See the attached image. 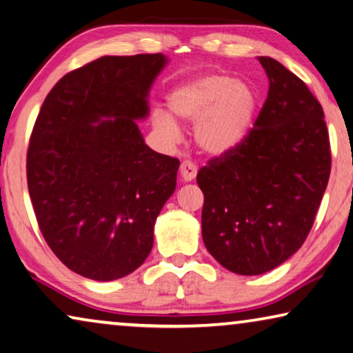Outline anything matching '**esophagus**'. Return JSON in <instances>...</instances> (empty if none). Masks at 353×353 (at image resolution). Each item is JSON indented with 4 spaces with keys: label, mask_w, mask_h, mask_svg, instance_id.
Returning <instances> with one entry per match:
<instances>
[{
    "label": "esophagus",
    "mask_w": 353,
    "mask_h": 353,
    "mask_svg": "<svg viewBox=\"0 0 353 353\" xmlns=\"http://www.w3.org/2000/svg\"><path fill=\"white\" fill-rule=\"evenodd\" d=\"M196 166L193 165L192 161H183L181 165V177L183 182H192L194 177H196Z\"/></svg>",
    "instance_id": "1"
}]
</instances>
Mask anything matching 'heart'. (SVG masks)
I'll list each match as a JSON object with an SVG mask.
<instances>
[{
  "instance_id": "1",
  "label": "heart",
  "mask_w": 353,
  "mask_h": 353,
  "mask_svg": "<svg viewBox=\"0 0 353 353\" xmlns=\"http://www.w3.org/2000/svg\"><path fill=\"white\" fill-rule=\"evenodd\" d=\"M259 97L250 83L223 72H208L179 83L166 94L168 114L152 110V126L166 144L181 139L174 120L194 122L193 139L198 149L220 159L244 143L254 125Z\"/></svg>"
}]
</instances>
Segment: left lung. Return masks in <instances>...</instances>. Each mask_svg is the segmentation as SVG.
<instances>
[{"label":"left lung","mask_w":353,"mask_h":353,"mask_svg":"<svg viewBox=\"0 0 353 353\" xmlns=\"http://www.w3.org/2000/svg\"><path fill=\"white\" fill-rule=\"evenodd\" d=\"M270 92L249 136L199 170L203 241L228 271L259 276L306 241L331 171L323 109L301 79L259 57Z\"/></svg>","instance_id":"left-lung-1"}]
</instances>
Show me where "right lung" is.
<instances>
[{
	"label": "right lung",
	"instance_id": "obj_1",
	"mask_svg": "<svg viewBox=\"0 0 353 353\" xmlns=\"http://www.w3.org/2000/svg\"><path fill=\"white\" fill-rule=\"evenodd\" d=\"M166 65L163 54L101 57L63 76L36 119L26 179L41 233L92 281L143 265L176 190L179 160L152 150L138 126Z\"/></svg>",
	"mask_w": 353,
	"mask_h": 353
}]
</instances>
